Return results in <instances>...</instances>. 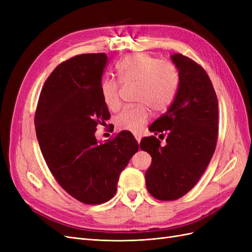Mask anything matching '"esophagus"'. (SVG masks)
<instances>
[{
    "label": "esophagus",
    "mask_w": 252,
    "mask_h": 252,
    "mask_svg": "<svg viewBox=\"0 0 252 252\" xmlns=\"http://www.w3.org/2000/svg\"><path fill=\"white\" fill-rule=\"evenodd\" d=\"M134 138H135V140H136V141H138V143H140V142H141V139H142V138H141V135H140V134H134Z\"/></svg>",
    "instance_id": "1"
}]
</instances>
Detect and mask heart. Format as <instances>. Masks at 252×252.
<instances>
[{"label": "heart", "instance_id": "1", "mask_svg": "<svg viewBox=\"0 0 252 252\" xmlns=\"http://www.w3.org/2000/svg\"><path fill=\"white\" fill-rule=\"evenodd\" d=\"M119 80L124 85L138 84L136 101L146 104L155 112L166 110L172 103L179 87V72L169 62L147 53H133L117 64ZM101 94L105 105L111 110L121 104V83L113 79H104L101 83ZM148 109L145 105L130 106L122 110L116 119L121 130L139 132L147 123Z\"/></svg>", "mask_w": 252, "mask_h": 252}]
</instances>
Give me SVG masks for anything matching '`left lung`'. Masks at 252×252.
<instances>
[{
  "label": "left lung",
  "mask_w": 252,
  "mask_h": 252,
  "mask_svg": "<svg viewBox=\"0 0 252 252\" xmlns=\"http://www.w3.org/2000/svg\"><path fill=\"white\" fill-rule=\"evenodd\" d=\"M171 60L179 71L178 93L167 112L149 127L155 134L168 132L166 145L155 135L140 144L152 158L145 174L147 190L161 201L178 200L194 187L216 150L219 132V103L208 74L181 53Z\"/></svg>",
  "instance_id": "1"
}]
</instances>
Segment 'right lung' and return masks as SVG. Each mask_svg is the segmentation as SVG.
I'll return each mask as SVG.
<instances>
[{"label":"right lung","mask_w":252,"mask_h":252,"mask_svg":"<svg viewBox=\"0 0 252 252\" xmlns=\"http://www.w3.org/2000/svg\"><path fill=\"white\" fill-rule=\"evenodd\" d=\"M105 53H85L61 63L44 83L34 125L42 155L66 192L89 205L117 192L121 172L139 149L129 131L97 142V124L110 113L101 94Z\"/></svg>","instance_id":"1"}]
</instances>
